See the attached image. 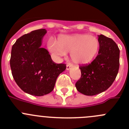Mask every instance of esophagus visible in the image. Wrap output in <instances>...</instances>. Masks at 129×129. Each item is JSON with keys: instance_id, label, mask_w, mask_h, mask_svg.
Wrapping results in <instances>:
<instances>
[{"instance_id": "esophagus-1", "label": "esophagus", "mask_w": 129, "mask_h": 129, "mask_svg": "<svg viewBox=\"0 0 129 129\" xmlns=\"http://www.w3.org/2000/svg\"><path fill=\"white\" fill-rule=\"evenodd\" d=\"M71 67V64H67V67H66V69H67V71H69V70H70Z\"/></svg>"}]
</instances>
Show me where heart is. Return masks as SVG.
Segmentation results:
<instances>
[{"label":"heart","mask_w":129,"mask_h":129,"mask_svg":"<svg viewBox=\"0 0 129 129\" xmlns=\"http://www.w3.org/2000/svg\"><path fill=\"white\" fill-rule=\"evenodd\" d=\"M49 50L55 55L63 56L71 53V60L77 65H85L92 62L99 50V39L93 36L77 34L62 36L57 42L49 40Z\"/></svg>","instance_id":"b5f03b06"}]
</instances>
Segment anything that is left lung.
<instances>
[{
	"label": "left lung",
	"mask_w": 129,
	"mask_h": 129,
	"mask_svg": "<svg viewBox=\"0 0 129 129\" xmlns=\"http://www.w3.org/2000/svg\"><path fill=\"white\" fill-rule=\"evenodd\" d=\"M98 55L89 64L80 66L81 77L76 89L85 95H95L109 89L116 78L119 69L120 50L112 39L98 36Z\"/></svg>",
	"instance_id": "obj_1"
}]
</instances>
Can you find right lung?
Returning <instances> with one entry per match:
<instances>
[{
  "label": "right lung",
  "mask_w": 129,
  "mask_h": 129,
  "mask_svg": "<svg viewBox=\"0 0 129 129\" xmlns=\"http://www.w3.org/2000/svg\"><path fill=\"white\" fill-rule=\"evenodd\" d=\"M47 33L44 28L36 30L18 39L11 50L12 74L18 86L25 93L42 96L51 92L57 78L66 65L53 62L42 42Z\"/></svg>",
  "instance_id": "obj_1"
}]
</instances>
